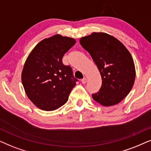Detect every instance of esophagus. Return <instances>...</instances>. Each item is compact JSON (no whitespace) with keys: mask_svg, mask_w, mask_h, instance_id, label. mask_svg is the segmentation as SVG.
Masks as SVG:
<instances>
[{"mask_svg":"<svg viewBox=\"0 0 151 151\" xmlns=\"http://www.w3.org/2000/svg\"><path fill=\"white\" fill-rule=\"evenodd\" d=\"M86 81H87V79H86V77H83V79H81V82L83 84L86 83Z\"/></svg>","mask_w":151,"mask_h":151,"instance_id":"esophagus-1","label":"esophagus"}]
</instances>
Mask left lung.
<instances>
[{
    "label": "left lung",
    "instance_id": "obj_1",
    "mask_svg": "<svg viewBox=\"0 0 151 151\" xmlns=\"http://www.w3.org/2000/svg\"><path fill=\"white\" fill-rule=\"evenodd\" d=\"M101 76V87L92 96L104 106L115 105L129 93L135 79L133 59L125 46L112 36L94 32L80 39Z\"/></svg>",
    "mask_w": 151,
    "mask_h": 151
}]
</instances>
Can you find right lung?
Instances as JSON below:
<instances>
[{
    "label": "right lung",
    "mask_w": 151,
    "mask_h": 151,
    "mask_svg": "<svg viewBox=\"0 0 151 151\" xmlns=\"http://www.w3.org/2000/svg\"><path fill=\"white\" fill-rule=\"evenodd\" d=\"M75 43L72 38L57 35L39 42L28 56L22 83L28 98L40 109L55 110L67 102L78 80L62 59Z\"/></svg>",
    "instance_id": "right-lung-1"
}]
</instances>
